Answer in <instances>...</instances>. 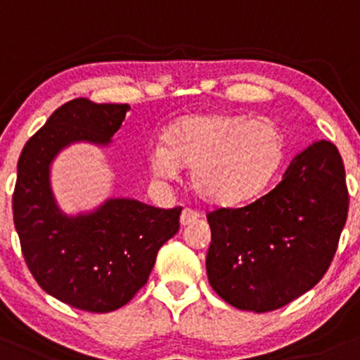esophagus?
Returning a JSON list of instances; mask_svg holds the SVG:
<instances>
[{
	"mask_svg": "<svg viewBox=\"0 0 360 360\" xmlns=\"http://www.w3.org/2000/svg\"><path fill=\"white\" fill-rule=\"evenodd\" d=\"M200 217V214L197 211H192V209H184L181 211V216H180V224L181 226H187L193 223V221H197Z\"/></svg>",
	"mask_w": 360,
	"mask_h": 360,
	"instance_id": "esophagus-1",
	"label": "esophagus"
}]
</instances>
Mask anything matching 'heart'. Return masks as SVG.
Segmentation results:
<instances>
[{
    "instance_id": "heart-1",
    "label": "heart",
    "mask_w": 360,
    "mask_h": 360,
    "mask_svg": "<svg viewBox=\"0 0 360 360\" xmlns=\"http://www.w3.org/2000/svg\"><path fill=\"white\" fill-rule=\"evenodd\" d=\"M281 161L282 136L276 126L219 112L180 119L165 134V148L149 155L151 172L161 179H173L179 165L191 168L193 192L216 207L260 195Z\"/></svg>"
}]
</instances>
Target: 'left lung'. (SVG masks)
Returning a JSON list of instances; mask_svg holds the SVG:
<instances>
[{
    "label": "left lung",
    "mask_w": 360,
    "mask_h": 360,
    "mask_svg": "<svg viewBox=\"0 0 360 360\" xmlns=\"http://www.w3.org/2000/svg\"><path fill=\"white\" fill-rule=\"evenodd\" d=\"M347 212L340 153L330 141H316L264 197L207 214L209 284L238 309L267 313L289 304L326 274Z\"/></svg>",
    "instance_id": "left-lung-1"
}]
</instances>
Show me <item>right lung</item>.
<instances>
[{
	"label": "right lung",
	"instance_id": "1",
	"mask_svg": "<svg viewBox=\"0 0 360 360\" xmlns=\"http://www.w3.org/2000/svg\"><path fill=\"white\" fill-rule=\"evenodd\" d=\"M129 110L127 103L88 98L60 105L27 141L17 167L13 221L27 267L47 294L90 313L127 304L180 228L181 207L108 199L95 211L68 216L56 204L52 160L79 141L107 146Z\"/></svg>",
	"mask_w": 360,
	"mask_h": 360
}]
</instances>
